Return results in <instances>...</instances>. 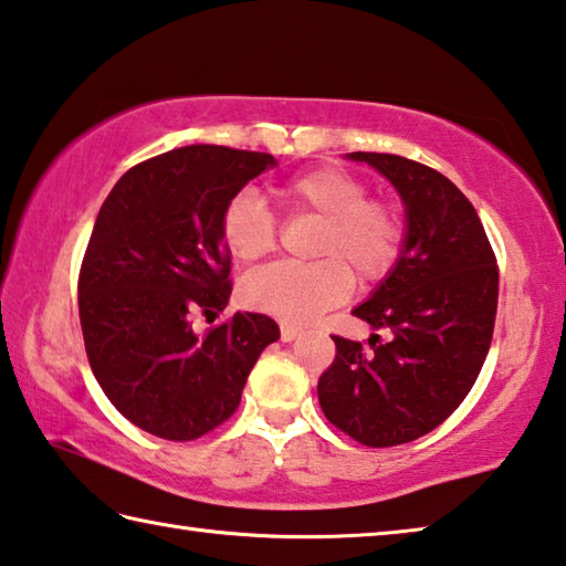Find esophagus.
Listing matches in <instances>:
<instances>
[{"instance_id":"1","label":"esophagus","mask_w":566,"mask_h":566,"mask_svg":"<svg viewBox=\"0 0 566 566\" xmlns=\"http://www.w3.org/2000/svg\"><path fill=\"white\" fill-rule=\"evenodd\" d=\"M301 335V328H295V325H289V323H283L281 325V340L283 343H291V340H295Z\"/></svg>"}]
</instances>
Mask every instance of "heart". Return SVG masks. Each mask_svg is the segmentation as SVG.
Listing matches in <instances>:
<instances>
[{"mask_svg":"<svg viewBox=\"0 0 566 566\" xmlns=\"http://www.w3.org/2000/svg\"><path fill=\"white\" fill-rule=\"evenodd\" d=\"M291 216L318 218L305 265H271L248 275L241 298L248 308L285 323H313L353 291V275L370 285L388 275L402 253L405 221L385 198H368V186L343 168H313L273 188ZM221 241L238 263H258L275 251L277 226L263 198L241 191L221 216Z\"/></svg>","mask_w":566,"mask_h":566,"instance_id":"heart-1","label":"heart"}]
</instances>
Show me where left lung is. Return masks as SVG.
<instances>
[{
  "label": "left lung",
  "instance_id": "left-lung-1",
  "mask_svg": "<svg viewBox=\"0 0 566 566\" xmlns=\"http://www.w3.org/2000/svg\"><path fill=\"white\" fill-rule=\"evenodd\" d=\"M398 188L402 253L388 277L353 311L388 331L380 340H335L318 400L335 428L365 448H395L432 432L468 398L488 358L500 271L474 206L448 176L395 154H348Z\"/></svg>",
  "mask_w": 566,
  "mask_h": 566
}]
</instances>
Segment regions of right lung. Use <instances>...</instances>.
Returning <instances> with one entry per match:
<instances>
[{
	"mask_svg": "<svg viewBox=\"0 0 566 566\" xmlns=\"http://www.w3.org/2000/svg\"><path fill=\"white\" fill-rule=\"evenodd\" d=\"M271 166V154L241 148H174L128 168L96 216L78 271L86 358L114 408L156 438L188 442L223 424L281 338L261 313L193 331L231 295L226 206Z\"/></svg>",
	"mask_w": 566,
	"mask_h": 566,
	"instance_id": "obj_1",
	"label": "right lung"
}]
</instances>
